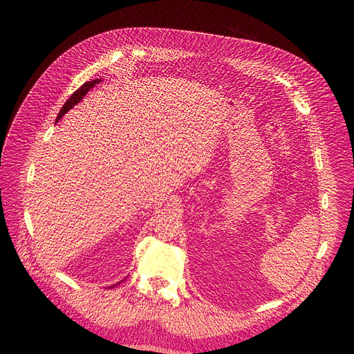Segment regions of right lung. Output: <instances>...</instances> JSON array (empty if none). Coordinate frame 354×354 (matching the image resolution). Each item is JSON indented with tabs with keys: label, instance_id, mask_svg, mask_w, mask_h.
I'll use <instances>...</instances> for the list:
<instances>
[{
	"label": "right lung",
	"instance_id": "add662e5",
	"mask_svg": "<svg viewBox=\"0 0 354 354\" xmlns=\"http://www.w3.org/2000/svg\"><path fill=\"white\" fill-rule=\"evenodd\" d=\"M99 82H102L100 79H96V80H93V82H87V83H84L83 86H80L76 91L73 93V95L70 96V99L64 103V106L62 107V110H60V113H59V116H57V120L55 122H59L60 120V118H63V115L66 113V111H68L74 104H77L84 96H86V93L91 88V87H95Z\"/></svg>",
	"mask_w": 354,
	"mask_h": 354
}]
</instances>
